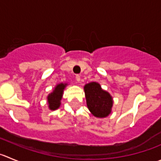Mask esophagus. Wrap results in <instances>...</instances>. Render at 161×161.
<instances>
[{"label": "esophagus", "instance_id": "obj_1", "mask_svg": "<svg viewBox=\"0 0 161 161\" xmlns=\"http://www.w3.org/2000/svg\"><path fill=\"white\" fill-rule=\"evenodd\" d=\"M76 82H77V83H79L80 82V76H79V75H76Z\"/></svg>", "mask_w": 161, "mask_h": 161}]
</instances>
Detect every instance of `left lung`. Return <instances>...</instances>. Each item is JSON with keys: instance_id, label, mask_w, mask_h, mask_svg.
Masks as SVG:
<instances>
[{"instance_id": "8db88e82", "label": "left lung", "mask_w": 161, "mask_h": 161, "mask_svg": "<svg viewBox=\"0 0 161 161\" xmlns=\"http://www.w3.org/2000/svg\"><path fill=\"white\" fill-rule=\"evenodd\" d=\"M87 107L96 118H106L111 113L113 98L97 82H90L84 86Z\"/></svg>"}]
</instances>
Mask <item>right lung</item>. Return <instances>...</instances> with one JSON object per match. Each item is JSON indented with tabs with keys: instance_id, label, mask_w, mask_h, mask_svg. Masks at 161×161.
Instances as JSON below:
<instances>
[{
	"instance_id": "obj_1",
	"label": "right lung",
	"mask_w": 161,
	"mask_h": 161,
	"mask_svg": "<svg viewBox=\"0 0 161 161\" xmlns=\"http://www.w3.org/2000/svg\"><path fill=\"white\" fill-rule=\"evenodd\" d=\"M68 85L67 83L58 84L54 87V89L52 92L47 96V103H48V108L50 111H55L58 109L61 106V100L63 96V92L65 87Z\"/></svg>"
}]
</instances>
